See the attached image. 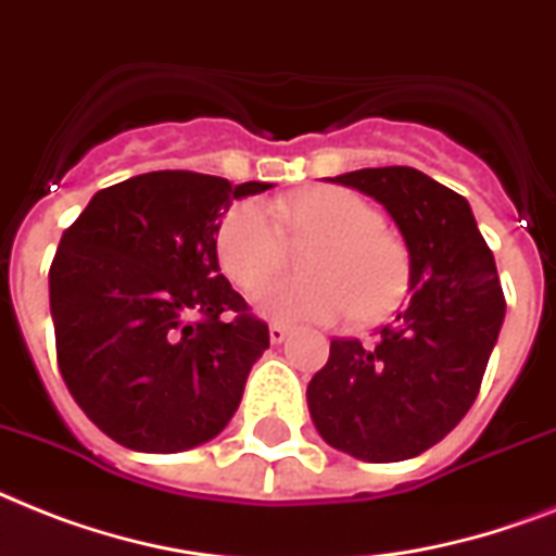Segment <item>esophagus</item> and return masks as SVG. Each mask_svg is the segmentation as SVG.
Instances as JSON below:
<instances>
[{
    "instance_id": "obj_1",
    "label": "esophagus",
    "mask_w": 556,
    "mask_h": 556,
    "mask_svg": "<svg viewBox=\"0 0 556 556\" xmlns=\"http://www.w3.org/2000/svg\"><path fill=\"white\" fill-rule=\"evenodd\" d=\"M288 333H291V328H288V325L270 323L268 337H270V342H274V345H279V342H286V340H288Z\"/></svg>"
}]
</instances>
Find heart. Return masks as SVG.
<instances>
[{"label": "heart", "mask_w": 556, "mask_h": 556, "mask_svg": "<svg viewBox=\"0 0 556 556\" xmlns=\"http://www.w3.org/2000/svg\"><path fill=\"white\" fill-rule=\"evenodd\" d=\"M283 225L279 226L278 223ZM286 227L293 239H319L305 254V279H274L260 288L254 308L277 323H337L354 314L377 319L405 291V251L386 231V219L345 188L274 202L242 200L216 228V260L225 277L251 291L286 263Z\"/></svg>", "instance_id": "b5f03b06"}]
</instances>
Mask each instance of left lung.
Returning <instances> with one entry per match:
<instances>
[{"instance_id": "left-lung-1", "label": "left lung", "mask_w": 556, "mask_h": 556, "mask_svg": "<svg viewBox=\"0 0 556 556\" xmlns=\"http://www.w3.org/2000/svg\"><path fill=\"white\" fill-rule=\"evenodd\" d=\"M386 205L410 256V300L377 340H331L308 382L323 440L365 463H400L448 434L480 394L505 317L494 254L471 205L417 168L333 176Z\"/></svg>"}]
</instances>
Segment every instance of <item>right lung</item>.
I'll return each instance as SVG.
<instances>
[{
  "instance_id": "obj_1",
  "label": "right lung",
  "mask_w": 556,
  "mask_h": 556,
  "mask_svg": "<svg viewBox=\"0 0 556 556\" xmlns=\"http://www.w3.org/2000/svg\"><path fill=\"white\" fill-rule=\"evenodd\" d=\"M231 185L153 170L93 193L51 263L56 363L76 405L125 448L176 454L214 440L239 408L268 325L219 274Z\"/></svg>"
}]
</instances>
